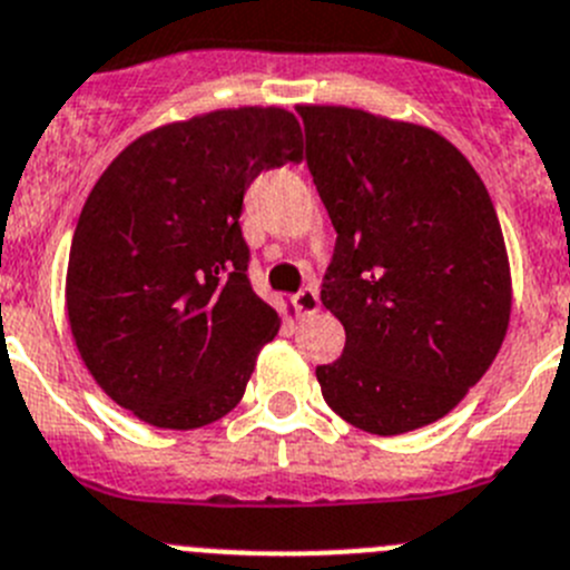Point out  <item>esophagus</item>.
Here are the masks:
<instances>
[{"instance_id":"esophagus-1","label":"esophagus","mask_w":570,"mask_h":570,"mask_svg":"<svg viewBox=\"0 0 570 570\" xmlns=\"http://www.w3.org/2000/svg\"><path fill=\"white\" fill-rule=\"evenodd\" d=\"M294 307L299 316H313V313H320V294L313 288H302L299 294L294 296Z\"/></svg>"}]
</instances>
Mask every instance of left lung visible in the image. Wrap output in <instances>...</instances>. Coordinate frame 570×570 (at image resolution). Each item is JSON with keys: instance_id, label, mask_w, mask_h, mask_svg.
<instances>
[{"instance_id": "obj_1", "label": "left lung", "mask_w": 570, "mask_h": 570, "mask_svg": "<svg viewBox=\"0 0 570 570\" xmlns=\"http://www.w3.org/2000/svg\"><path fill=\"white\" fill-rule=\"evenodd\" d=\"M296 112L338 234L322 305L347 342L316 367L322 395L373 435L435 424L509 331L511 271L492 197L435 129L331 104Z\"/></svg>"}]
</instances>
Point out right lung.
Returning <instances> with one entry per match:
<instances>
[{"instance_id":"obj_1","label":"right lung","mask_w":570,"mask_h":570,"mask_svg":"<svg viewBox=\"0 0 570 570\" xmlns=\"http://www.w3.org/2000/svg\"><path fill=\"white\" fill-rule=\"evenodd\" d=\"M302 160L282 107L164 124L107 166L67 263V320L98 387L160 430H197L239 404L279 313L250 291L243 195Z\"/></svg>"}]
</instances>
